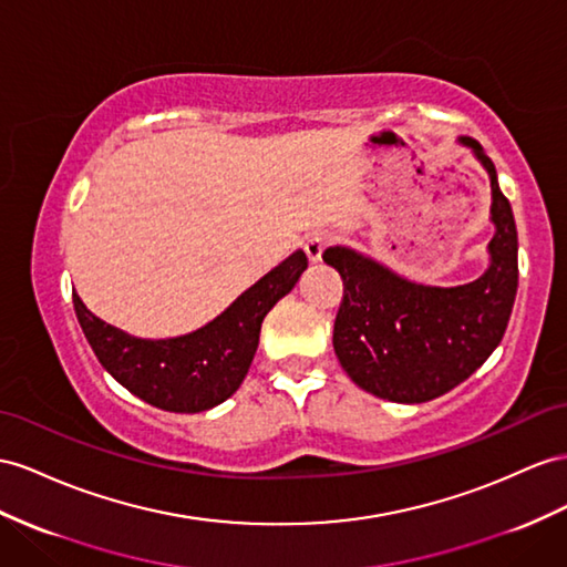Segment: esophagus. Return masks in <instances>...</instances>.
Instances as JSON below:
<instances>
[{"label":"esophagus","mask_w":567,"mask_h":567,"mask_svg":"<svg viewBox=\"0 0 567 567\" xmlns=\"http://www.w3.org/2000/svg\"><path fill=\"white\" fill-rule=\"evenodd\" d=\"M332 244V237L328 235V231H311V235L307 237V241H303V251H307L309 260H321L323 251L328 249V246Z\"/></svg>","instance_id":"obj_1"}]
</instances>
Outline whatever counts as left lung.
<instances>
[{"label":"left lung","instance_id":"8db88e82","mask_svg":"<svg viewBox=\"0 0 567 567\" xmlns=\"http://www.w3.org/2000/svg\"><path fill=\"white\" fill-rule=\"evenodd\" d=\"M491 177V268L460 287H424L342 246L323 260L342 278L344 292L332 347L347 375L367 393L390 402H429L445 395L484 364L501 344L517 295V227L496 165L472 138Z\"/></svg>","mask_w":567,"mask_h":567}]
</instances>
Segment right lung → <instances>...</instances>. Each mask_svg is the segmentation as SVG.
Wrapping results in <instances>:
<instances>
[{
	"mask_svg": "<svg viewBox=\"0 0 567 567\" xmlns=\"http://www.w3.org/2000/svg\"><path fill=\"white\" fill-rule=\"evenodd\" d=\"M307 266V254H292L246 289L213 323L184 338L138 340L126 336L85 309L79 295H74V311L97 361L128 393L157 410L196 414L237 393L256 354L260 323Z\"/></svg>",
	"mask_w": 567,
	"mask_h": 567,
	"instance_id": "right-lung-1",
	"label": "right lung"
}]
</instances>
